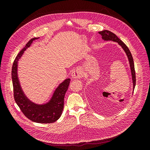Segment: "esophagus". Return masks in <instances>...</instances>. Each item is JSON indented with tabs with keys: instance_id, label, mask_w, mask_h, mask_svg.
<instances>
[{
	"instance_id": "obj_1",
	"label": "esophagus",
	"mask_w": 150,
	"mask_h": 150,
	"mask_svg": "<svg viewBox=\"0 0 150 150\" xmlns=\"http://www.w3.org/2000/svg\"><path fill=\"white\" fill-rule=\"evenodd\" d=\"M72 78L73 79H80L82 76V72L79 69H76L74 71H72L71 73Z\"/></svg>"
}]
</instances>
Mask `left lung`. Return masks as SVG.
<instances>
[{"label": "left lung", "instance_id": "left-lung-1", "mask_svg": "<svg viewBox=\"0 0 150 150\" xmlns=\"http://www.w3.org/2000/svg\"><path fill=\"white\" fill-rule=\"evenodd\" d=\"M99 34H101L102 36V39L104 40H106V41H113L117 42L120 46L124 50L125 52L127 57H128L129 63V66H130V69H131V76H132V81H133V89L134 91V87L136 85V75H135V71H134V62H133V59L131 55V53L129 51V49L128 47L126 46V45L117 36L114 34L111 33V31H109L107 30H104L103 31L99 32Z\"/></svg>", "mask_w": 150, "mask_h": 150}]
</instances>
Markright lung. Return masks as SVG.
Listing matches in <instances>:
<instances>
[{
	"mask_svg": "<svg viewBox=\"0 0 150 150\" xmlns=\"http://www.w3.org/2000/svg\"><path fill=\"white\" fill-rule=\"evenodd\" d=\"M39 38L30 39L18 54L13 63L12 68V80L13 88L15 101L23 114L30 120L39 123H52L61 117L63 108L65 94L69 87L70 79H65L54 91L50 100L44 104H36L31 101L24 94L20 84L17 74L18 62L25 50L29 47L34 40Z\"/></svg>",
	"mask_w": 150,
	"mask_h": 150,
	"instance_id": "1",
	"label": "right lung"
}]
</instances>
